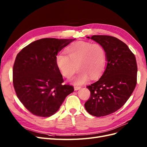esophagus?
I'll return each mask as SVG.
<instances>
[{
  "label": "esophagus",
  "mask_w": 147,
  "mask_h": 147,
  "mask_svg": "<svg viewBox=\"0 0 147 147\" xmlns=\"http://www.w3.org/2000/svg\"><path fill=\"white\" fill-rule=\"evenodd\" d=\"M81 88V86H74V90L75 91H77L78 90H80V89Z\"/></svg>",
  "instance_id": "1"
}]
</instances>
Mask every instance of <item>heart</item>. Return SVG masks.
<instances>
[{"label":"heart","mask_w":147,"mask_h":147,"mask_svg":"<svg viewBox=\"0 0 147 147\" xmlns=\"http://www.w3.org/2000/svg\"><path fill=\"white\" fill-rule=\"evenodd\" d=\"M65 54H59L56 63L61 74L70 78L77 71L80 72L73 79L76 84L86 82L89 77L91 79L99 77L106 67V53L100 44L89 42H77L67 49Z\"/></svg>","instance_id":"obj_1"}]
</instances>
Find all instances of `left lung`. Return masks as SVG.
<instances>
[{"instance_id":"obj_1","label":"left lung","mask_w":147,"mask_h":147,"mask_svg":"<svg viewBox=\"0 0 147 147\" xmlns=\"http://www.w3.org/2000/svg\"><path fill=\"white\" fill-rule=\"evenodd\" d=\"M104 47L107 64L98 81L87 86L91 96L84 104L87 112L100 117L113 113L126 103L137 84V65L126 44L109 35L90 38Z\"/></svg>"}]
</instances>
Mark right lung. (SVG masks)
<instances>
[{"label":"right lung","mask_w":147,"mask_h":147,"mask_svg":"<svg viewBox=\"0 0 147 147\" xmlns=\"http://www.w3.org/2000/svg\"><path fill=\"white\" fill-rule=\"evenodd\" d=\"M75 39L45 38L30 43L17 55L13 69L17 97L30 113L42 117L54 115L74 89L64 82L56 56Z\"/></svg>","instance_id":"add662e5"}]
</instances>
